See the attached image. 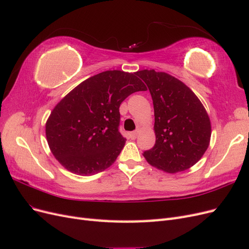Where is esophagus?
Instances as JSON below:
<instances>
[{
    "label": "esophagus",
    "mask_w": 249,
    "mask_h": 249,
    "mask_svg": "<svg viewBox=\"0 0 249 249\" xmlns=\"http://www.w3.org/2000/svg\"><path fill=\"white\" fill-rule=\"evenodd\" d=\"M137 135H138V132L135 131V132H131V133L129 134V136H130L131 139H135V138L137 137Z\"/></svg>",
    "instance_id": "esophagus-1"
}]
</instances>
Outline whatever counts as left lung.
<instances>
[{
    "label": "left lung",
    "mask_w": 249,
    "mask_h": 249,
    "mask_svg": "<svg viewBox=\"0 0 249 249\" xmlns=\"http://www.w3.org/2000/svg\"><path fill=\"white\" fill-rule=\"evenodd\" d=\"M152 95L156 135L153 148L143 153L147 163L168 173L189 169L206 153L211 139L208 113L192 90L163 71H137Z\"/></svg>",
    "instance_id": "left-lung-1"
}]
</instances>
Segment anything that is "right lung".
Returning <instances> with one entry per match:
<instances>
[{
  "label": "right lung",
  "instance_id": "right-lung-1",
  "mask_svg": "<svg viewBox=\"0 0 249 249\" xmlns=\"http://www.w3.org/2000/svg\"><path fill=\"white\" fill-rule=\"evenodd\" d=\"M147 88L137 72L106 71L88 78L53 109L46 124L52 154L69 171L92 176L110 167L124 146L119 106Z\"/></svg>",
  "mask_w": 249,
  "mask_h": 249
}]
</instances>
